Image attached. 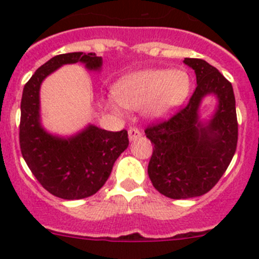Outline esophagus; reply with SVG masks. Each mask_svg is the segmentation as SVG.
Returning <instances> with one entry per match:
<instances>
[{
    "instance_id": "obj_1",
    "label": "esophagus",
    "mask_w": 259,
    "mask_h": 259,
    "mask_svg": "<svg viewBox=\"0 0 259 259\" xmlns=\"http://www.w3.org/2000/svg\"><path fill=\"white\" fill-rule=\"evenodd\" d=\"M127 134H129L130 142H135V140H138L142 138V133H140V130L135 129V127H132V129L127 132Z\"/></svg>"
}]
</instances>
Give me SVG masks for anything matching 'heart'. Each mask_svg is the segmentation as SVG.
Segmentation results:
<instances>
[{
    "instance_id": "obj_1",
    "label": "heart",
    "mask_w": 259,
    "mask_h": 259,
    "mask_svg": "<svg viewBox=\"0 0 259 259\" xmlns=\"http://www.w3.org/2000/svg\"><path fill=\"white\" fill-rule=\"evenodd\" d=\"M189 91L190 77L184 70L146 69L122 76L106 103L117 114L125 108H143L149 119L163 120L184 103Z\"/></svg>"
}]
</instances>
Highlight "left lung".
I'll use <instances>...</instances> for the list:
<instances>
[{"label":"left lung","mask_w":259,"mask_h":259,"mask_svg":"<svg viewBox=\"0 0 259 259\" xmlns=\"http://www.w3.org/2000/svg\"><path fill=\"white\" fill-rule=\"evenodd\" d=\"M194 70L197 89L189 104L168 121L145 130L154 145L148 174L154 188L171 199L200 197L218 183L232 161L238 140L233 88L202 59H184ZM207 96L217 103L209 119L200 116Z\"/></svg>","instance_id":"1"}]
</instances>
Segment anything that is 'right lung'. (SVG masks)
<instances>
[{"instance_id": "add662e5", "label": "right lung", "mask_w": 259, "mask_h": 259, "mask_svg": "<svg viewBox=\"0 0 259 259\" xmlns=\"http://www.w3.org/2000/svg\"><path fill=\"white\" fill-rule=\"evenodd\" d=\"M76 62L85 65L89 71L100 72L103 66V59L93 52L57 55L36 70L21 99L20 146L23 159L48 192L69 200L95 194L108 180L115 160L129 145L126 130L114 133L89 124L70 137H61L44 127L41 83L61 66Z\"/></svg>"}]
</instances>
